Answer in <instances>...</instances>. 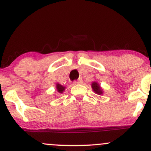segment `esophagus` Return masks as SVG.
I'll use <instances>...</instances> for the list:
<instances>
[{
	"mask_svg": "<svg viewBox=\"0 0 151 151\" xmlns=\"http://www.w3.org/2000/svg\"><path fill=\"white\" fill-rule=\"evenodd\" d=\"M81 82H82V79H78V80H75V81H74L73 84H81Z\"/></svg>",
	"mask_w": 151,
	"mask_h": 151,
	"instance_id": "1",
	"label": "esophagus"
}]
</instances>
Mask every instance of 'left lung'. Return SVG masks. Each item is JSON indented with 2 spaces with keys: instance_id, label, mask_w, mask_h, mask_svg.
Here are the masks:
<instances>
[{
  "instance_id": "left-lung-1",
  "label": "left lung",
  "mask_w": 151,
  "mask_h": 151,
  "mask_svg": "<svg viewBox=\"0 0 151 151\" xmlns=\"http://www.w3.org/2000/svg\"><path fill=\"white\" fill-rule=\"evenodd\" d=\"M91 87H92L93 91L96 93H97V94L101 95L103 93V90H102L101 87L99 86V84L97 82H96V81L92 82V84H91Z\"/></svg>"
}]
</instances>
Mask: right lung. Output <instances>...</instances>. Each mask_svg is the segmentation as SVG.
<instances>
[{
  "label": "right lung",
  "mask_w": 151,
  "mask_h": 151,
  "mask_svg": "<svg viewBox=\"0 0 151 151\" xmlns=\"http://www.w3.org/2000/svg\"><path fill=\"white\" fill-rule=\"evenodd\" d=\"M56 88H57V91H58L60 93H63V91H65V86H62L61 84H58V83L56 84Z\"/></svg>",
  "instance_id": "right-lung-1"
}]
</instances>
